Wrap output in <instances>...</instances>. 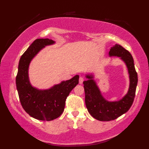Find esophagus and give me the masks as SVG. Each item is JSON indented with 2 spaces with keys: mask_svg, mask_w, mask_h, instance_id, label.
Listing matches in <instances>:
<instances>
[{
  "mask_svg": "<svg viewBox=\"0 0 149 149\" xmlns=\"http://www.w3.org/2000/svg\"><path fill=\"white\" fill-rule=\"evenodd\" d=\"M83 81H84V79L82 77H81L80 78H79V84H83Z\"/></svg>",
  "mask_w": 149,
  "mask_h": 149,
  "instance_id": "34e87169",
  "label": "esophagus"
}]
</instances>
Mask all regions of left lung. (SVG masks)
Listing matches in <instances>:
<instances>
[{"instance_id": "8db88e82", "label": "left lung", "mask_w": 149, "mask_h": 149, "mask_svg": "<svg viewBox=\"0 0 149 149\" xmlns=\"http://www.w3.org/2000/svg\"><path fill=\"white\" fill-rule=\"evenodd\" d=\"M109 57L116 56L125 63L128 70L129 87L124 97L117 101H108L100 92L93 74H86L87 81L83 82L85 91V103L88 112L99 121H110L125 113L130 109L135 97L138 83V75L136 72L134 60L128 50L115 44L109 52Z\"/></svg>"}]
</instances>
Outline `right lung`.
Listing matches in <instances>:
<instances>
[{
    "mask_svg": "<svg viewBox=\"0 0 149 149\" xmlns=\"http://www.w3.org/2000/svg\"><path fill=\"white\" fill-rule=\"evenodd\" d=\"M54 41L36 39L21 56L19 61L16 85L19 99L24 109L33 118L50 121L63 113L65 101L70 91L79 83V75L63 81L49 89L39 90L31 84L29 67L33 59L45 46L53 45Z\"/></svg>",
    "mask_w": 149,
    "mask_h": 149,
    "instance_id": "1",
    "label": "right lung"
}]
</instances>
